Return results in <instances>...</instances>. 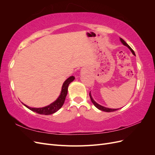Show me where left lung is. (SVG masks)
I'll list each match as a JSON object with an SVG mask.
<instances>
[{
    "label": "left lung",
    "instance_id": "left-lung-1",
    "mask_svg": "<svg viewBox=\"0 0 155 155\" xmlns=\"http://www.w3.org/2000/svg\"><path fill=\"white\" fill-rule=\"evenodd\" d=\"M120 41H121V43H122V44H123L124 45L126 46L127 48H129V49L131 51V52L133 53V54L135 55V53H134V50L130 47L129 45L126 42H125L123 39L120 38ZM89 95H90V97H91V101H92V104H93L94 105V106H95L96 108H97V109H99V110H100L104 111V112H114V111H116V110L119 109H109V108H107V107H104V106H101V105H99L98 104H97V103H96L94 100H93V98H92V96H91V92L89 93Z\"/></svg>",
    "mask_w": 155,
    "mask_h": 155
}]
</instances>
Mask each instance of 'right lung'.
<instances>
[{
  "label": "right lung",
  "instance_id": "right-lung-1",
  "mask_svg": "<svg viewBox=\"0 0 155 155\" xmlns=\"http://www.w3.org/2000/svg\"><path fill=\"white\" fill-rule=\"evenodd\" d=\"M74 79L75 78L74 76H70L63 83L61 89V94L59 95V97L54 102L51 103V104H50L48 106H46L42 108H31L26 105L25 104H23V103L22 104L25 107H26L28 109L36 112V113L45 115H50L51 114H54L55 112H57L59 109H60L64 104L65 98H66V96L67 95L68 87L69 84L72 82L74 80Z\"/></svg>",
  "mask_w": 155,
  "mask_h": 155
}]
</instances>
